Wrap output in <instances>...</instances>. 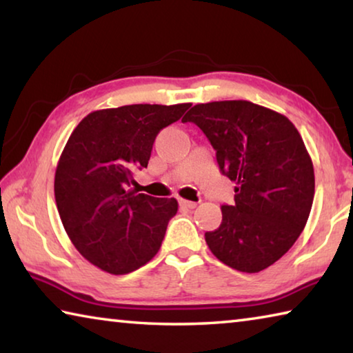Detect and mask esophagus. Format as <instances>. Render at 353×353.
<instances>
[{"mask_svg":"<svg viewBox=\"0 0 353 353\" xmlns=\"http://www.w3.org/2000/svg\"><path fill=\"white\" fill-rule=\"evenodd\" d=\"M179 204H181L182 207H185V208H194L196 205V202H193V201H187V199H179Z\"/></svg>","mask_w":353,"mask_h":353,"instance_id":"obj_1","label":"esophagus"}]
</instances>
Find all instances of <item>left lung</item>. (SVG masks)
Returning <instances> with one entry per match:
<instances>
[{"mask_svg": "<svg viewBox=\"0 0 353 353\" xmlns=\"http://www.w3.org/2000/svg\"><path fill=\"white\" fill-rule=\"evenodd\" d=\"M205 134L219 170L236 183L235 204L205 232L224 265L260 272L288 252L312 210L314 170L301 134L288 118L250 101L196 104L182 118Z\"/></svg>", "mask_w": 353, "mask_h": 353, "instance_id": "1", "label": "left lung"}]
</instances>
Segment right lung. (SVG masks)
I'll use <instances>...</instances> for the list:
<instances>
[{"label": "right lung", "instance_id": "obj_1", "mask_svg": "<svg viewBox=\"0 0 353 353\" xmlns=\"http://www.w3.org/2000/svg\"><path fill=\"white\" fill-rule=\"evenodd\" d=\"M190 105L97 110L70 135L56 170V204L71 243L99 270L129 274L152 260L162 246L177 201L129 187L134 171L148 166L155 137Z\"/></svg>", "mask_w": 353, "mask_h": 353}]
</instances>
